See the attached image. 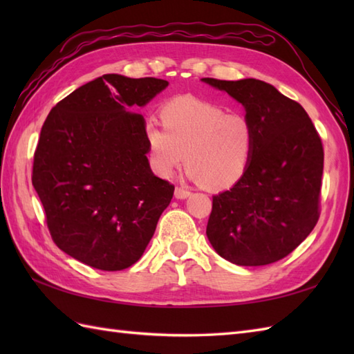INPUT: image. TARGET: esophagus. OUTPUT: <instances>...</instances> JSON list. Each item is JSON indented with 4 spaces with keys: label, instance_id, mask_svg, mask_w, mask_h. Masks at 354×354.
<instances>
[{
    "label": "esophagus",
    "instance_id": "obj_1",
    "mask_svg": "<svg viewBox=\"0 0 354 354\" xmlns=\"http://www.w3.org/2000/svg\"><path fill=\"white\" fill-rule=\"evenodd\" d=\"M190 194H192V192L184 189V187H176V189H175V198L176 199H185V198H189Z\"/></svg>",
    "mask_w": 354,
    "mask_h": 354
}]
</instances>
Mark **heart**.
Wrapping results in <instances>:
<instances>
[{
	"mask_svg": "<svg viewBox=\"0 0 354 354\" xmlns=\"http://www.w3.org/2000/svg\"><path fill=\"white\" fill-rule=\"evenodd\" d=\"M161 123L147 122L145 140L158 175L171 176L183 161L207 190L234 185L250 165L255 135L250 120L196 97L184 95L161 108Z\"/></svg>",
	"mask_w": 354,
	"mask_h": 354,
	"instance_id": "b5f03b06",
	"label": "heart"
}]
</instances>
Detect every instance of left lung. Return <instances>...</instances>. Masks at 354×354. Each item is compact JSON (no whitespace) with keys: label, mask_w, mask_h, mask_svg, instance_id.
<instances>
[{"label":"left lung","mask_w":354,"mask_h":354,"mask_svg":"<svg viewBox=\"0 0 354 354\" xmlns=\"http://www.w3.org/2000/svg\"><path fill=\"white\" fill-rule=\"evenodd\" d=\"M242 103L254 129L250 165L232 189L213 196L207 237L239 266L289 255L319 219L324 149L301 104L257 79H202Z\"/></svg>","instance_id":"1"}]
</instances>
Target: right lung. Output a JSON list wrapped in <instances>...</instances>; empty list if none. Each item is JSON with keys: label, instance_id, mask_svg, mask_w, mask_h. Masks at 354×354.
<instances>
[{"label": "right lung", "instance_id": "add662e5", "mask_svg": "<svg viewBox=\"0 0 354 354\" xmlns=\"http://www.w3.org/2000/svg\"><path fill=\"white\" fill-rule=\"evenodd\" d=\"M169 85L104 74L59 102L45 120L32 183L53 242L85 265L122 270L137 263L175 185L147 160L145 106Z\"/></svg>", "mask_w": 354, "mask_h": 354}]
</instances>
